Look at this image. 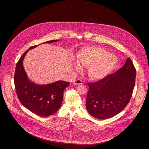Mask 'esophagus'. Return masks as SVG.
I'll return each mask as SVG.
<instances>
[{
  "label": "esophagus",
  "instance_id": "obj_1",
  "mask_svg": "<svg viewBox=\"0 0 149 149\" xmlns=\"http://www.w3.org/2000/svg\"><path fill=\"white\" fill-rule=\"evenodd\" d=\"M83 81L80 79L76 80L74 81V84H75V85H80V84H83Z\"/></svg>",
  "mask_w": 149,
  "mask_h": 149
}]
</instances>
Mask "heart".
Here are the masks:
<instances>
[{
    "instance_id": "heart-1",
    "label": "heart",
    "mask_w": 149,
    "mask_h": 149,
    "mask_svg": "<svg viewBox=\"0 0 149 149\" xmlns=\"http://www.w3.org/2000/svg\"><path fill=\"white\" fill-rule=\"evenodd\" d=\"M75 69H80L81 64L87 66L89 77L93 80L104 78L115 68L117 60L108 51L99 47H86L79 51Z\"/></svg>"
}]
</instances>
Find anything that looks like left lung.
<instances>
[{
	"label": "left lung",
	"mask_w": 149,
	"mask_h": 149,
	"mask_svg": "<svg viewBox=\"0 0 149 149\" xmlns=\"http://www.w3.org/2000/svg\"><path fill=\"white\" fill-rule=\"evenodd\" d=\"M136 70L130 58L116 72L95 83H88L86 108L91 116L104 120L111 118L127 106L135 84Z\"/></svg>",
	"instance_id": "left-lung-1"
}]
</instances>
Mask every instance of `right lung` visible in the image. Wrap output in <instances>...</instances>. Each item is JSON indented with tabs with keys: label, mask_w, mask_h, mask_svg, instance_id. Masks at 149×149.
Wrapping results in <instances>:
<instances>
[{
	"label": "right lung",
	"mask_w": 149,
	"mask_h": 149,
	"mask_svg": "<svg viewBox=\"0 0 149 149\" xmlns=\"http://www.w3.org/2000/svg\"><path fill=\"white\" fill-rule=\"evenodd\" d=\"M58 41L51 40L42 43ZM40 45L29 47L19 58L15 67L14 85L17 97L23 106L38 116L47 117L56 113L60 108L64 90L70 83L60 80L47 85H38L29 81L23 68V59L29 50Z\"/></svg>",
	"instance_id": "obj_1"
}]
</instances>
